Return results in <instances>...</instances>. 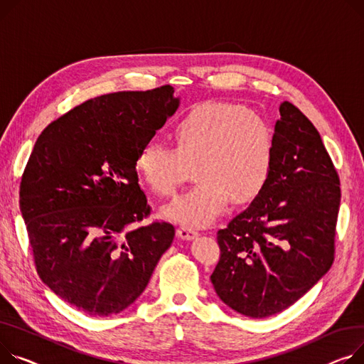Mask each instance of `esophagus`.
<instances>
[{
	"label": "esophagus",
	"instance_id": "obj_1",
	"mask_svg": "<svg viewBox=\"0 0 364 364\" xmlns=\"http://www.w3.org/2000/svg\"><path fill=\"white\" fill-rule=\"evenodd\" d=\"M198 234H199L198 230L190 228V227H187V225H180V227L177 228V235H178L180 238H184V240L195 238V237H198Z\"/></svg>",
	"mask_w": 364,
	"mask_h": 364
}]
</instances>
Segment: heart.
<instances>
[{"label":"heart","mask_w":364,"mask_h":364,"mask_svg":"<svg viewBox=\"0 0 364 364\" xmlns=\"http://www.w3.org/2000/svg\"><path fill=\"white\" fill-rule=\"evenodd\" d=\"M177 146L151 137L137 154L136 168L161 196H171L198 164L200 181L165 208L171 220L206 225L230 199L252 200L268 181L275 156L274 132L247 108L209 102L187 112L174 129Z\"/></svg>","instance_id":"heart-1"}]
</instances>
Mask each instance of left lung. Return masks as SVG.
Instances as JSON below:
<instances>
[{
	"instance_id": "8db88e82",
	"label": "left lung",
	"mask_w": 364,
	"mask_h": 364,
	"mask_svg": "<svg viewBox=\"0 0 364 364\" xmlns=\"http://www.w3.org/2000/svg\"><path fill=\"white\" fill-rule=\"evenodd\" d=\"M279 115L268 181L216 232L221 256L210 281L227 306L249 318L294 304L335 256L340 177L311 121L288 101Z\"/></svg>"
}]
</instances>
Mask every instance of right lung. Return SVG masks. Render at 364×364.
Masks as SVG:
<instances>
[{
    "instance_id": "obj_1",
    "label": "right lung",
    "mask_w": 364,
    "mask_h": 364,
    "mask_svg": "<svg viewBox=\"0 0 364 364\" xmlns=\"http://www.w3.org/2000/svg\"><path fill=\"white\" fill-rule=\"evenodd\" d=\"M174 87L89 100L39 134L20 183V210L35 268L77 310L105 318L146 288L176 228L139 225L151 206L136 159L178 108Z\"/></svg>"
}]
</instances>
